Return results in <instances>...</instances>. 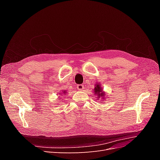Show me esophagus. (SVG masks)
Here are the masks:
<instances>
[{
  "mask_svg": "<svg viewBox=\"0 0 160 160\" xmlns=\"http://www.w3.org/2000/svg\"><path fill=\"white\" fill-rule=\"evenodd\" d=\"M77 89L79 90V91H82V90H83V89H84V86L83 85H78L77 86Z\"/></svg>",
  "mask_w": 160,
  "mask_h": 160,
  "instance_id": "34e87169",
  "label": "esophagus"
}]
</instances>
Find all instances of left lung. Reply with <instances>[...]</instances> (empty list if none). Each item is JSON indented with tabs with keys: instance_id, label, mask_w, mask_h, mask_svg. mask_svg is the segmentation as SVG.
Instances as JSON below:
<instances>
[{
	"instance_id": "1",
	"label": "left lung",
	"mask_w": 160,
	"mask_h": 160,
	"mask_svg": "<svg viewBox=\"0 0 160 160\" xmlns=\"http://www.w3.org/2000/svg\"><path fill=\"white\" fill-rule=\"evenodd\" d=\"M101 86V83H97L95 85V88H94V93L95 95H97V99H101V100L105 101V93L103 91Z\"/></svg>"
}]
</instances>
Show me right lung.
I'll return each mask as SVG.
<instances>
[{
    "mask_svg": "<svg viewBox=\"0 0 160 160\" xmlns=\"http://www.w3.org/2000/svg\"><path fill=\"white\" fill-rule=\"evenodd\" d=\"M62 93H63V94H65V93H67V91H62V93H59L60 94V95H62Z\"/></svg>",
    "mask_w": 160,
    "mask_h": 160,
    "instance_id": "right-lung-1",
    "label": "right lung"
}]
</instances>
